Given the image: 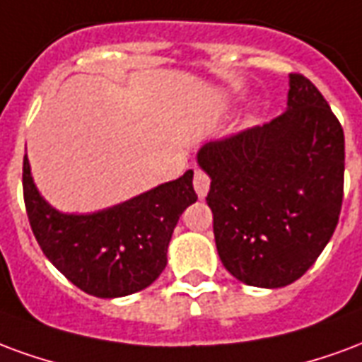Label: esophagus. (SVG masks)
Here are the masks:
<instances>
[{"mask_svg": "<svg viewBox=\"0 0 362 362\" xmlns=\"http://www.w3.org/2000/svg\"><path fill=\"white\" fill-rule=\"evenodd\" d=\"M192 185H194V191L199 194V199H204L208 194V189H210V177L202 170H197Z\"/></svg>", "mask_w": 362, "mask_h": 362, "instance_id": "34e87169", "label": "esophagus"}]
</instances>
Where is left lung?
<instances>
[{
    "mask_svg": "<svg viewBox=\"0 0 362 362\" xmlns=\"http://www.w3.org/2000/svg\"><path fill=\"white\" fill-rule=\"evenodd\" d=\"M216 249L243 284L286 287L315 264L341 212L344 129L307 76L289 75L287 110L262 127L206 142Z\"/></svg>",
    "mask_w": 362,
    "mask_h": 362,
    "instance_id": "left-lung-1",
    "label": "left lung"
}]
</instances>
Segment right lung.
Segmentation results:
<instances>
[{
  "instance_id": "right-lung-1",
  "label": "right lung",
  "mask_w": 362,
  "mask_h": 362,
  "mask_svg": "<svg viewBox=\"0 0 362 362\" xmlns=\"http://www.w3.org/2000/svg\"><path fill=\"white\" fill-rule=\"evenodd\" d=\"M23 191L30 228L47 260L71 284L100 299L148 287L168 264L173 229L197 202L192 170L170 183L90 214L55 210L23 162Z\"/></svg>"
}]
</instances>
